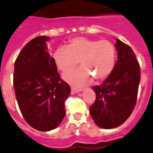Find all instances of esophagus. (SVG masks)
I'll use <instances>...</instances> for the list:
<instances>
[{"mask_svg": "<svg viewBox=\"0 0 153 153\" xmlns=\"http://www.w3.org/2000/svg\"><path fill=\"white\" fill-rule=\"evenodd\" d=\"M81 88H78V87H71V93L72 94H75V93H78L79 91H81Z\"/></svg>", "mask_w": 153, "mask_h": 153, "instance_id": "obj_1", "label": "esophagus"}]
</instances>
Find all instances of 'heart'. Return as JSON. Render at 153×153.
<instances>
[{
  "instance_id": "b5f03b06",
  "label": "heart",
  "mask_w": 153,
  "mask_h": 153,
  "mask_svg": "<svg viewBox=\"0 0 153 153\" xmlns=\"http://www.w3.org/2000/svg\"><path fill=\"white\" fill-rule=\"evenodd\" d=\"M115 57V47L111 41L84 37L71 39L67 48L59 47L53 55L57 68L63 73L74 70L79 61L81 67L63 75L75 85L89 83L92 77L97 81L106 79L114 69Z\"/></svg>"
}]
</instances>
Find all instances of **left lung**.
Returning <instances> with one entry per match:
<instances>
[{
    "instance_id": "8db88e82",
    "label": "left lung",
    "mask_w": 153,
    "mask_h": 153,
    "mask_svg": "<svg viewBox=\"0 0 153 153\" xmlns=\"http://www.w3.org/2000/svg\"><path fill=\"white\" fill-rule=\"evenodd\" d=\"M117 60L111 74L100 86L93 87L96 100L90 114L98 127L114 128L123 124L135 106L140 82V66L129 45L116 39Z\"/></svg>"
}]
</instances>
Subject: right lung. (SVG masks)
<instances>
[{
    "mask_svg": "<svg viewBox=\"0 0 153 153\" xmlns=\"http://www.w3.org/2000/svg\"><path fill=\"white\" fill-rule=\"evenodd\" d=\"M49 38L28 42L14 62L13 84L17 102L26 122L41 131L53 130L63 119L70 87L60 78L47 49Z\"/></svg>",
    "mask_w": 153,
    "mask_h": 153,
    "instance_id": "right-lung-1",
    "label": "right lung"
}]
</instances>
